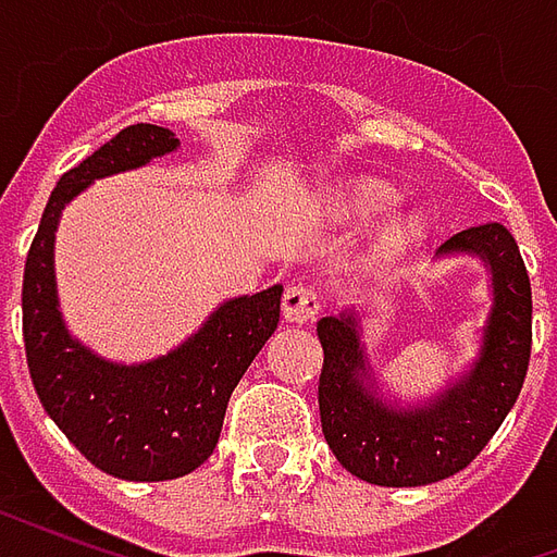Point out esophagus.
<instances>
[{"instance_id":"obj_1","label":"esophagus","mask_w":557,"mask_h":557,"mask_svg":"<svg viewBox=\"0 0 557 557\" xmlns=\"http://www.w3.org/2000/svg\"><path fill=\"white\" fill-rule=\"evenodd\" d=\"M319 292L310 283H292L286 295H283V315H286V322L292 325H307V322H313L315 313H319Z\"/></svg>"}]
</instances>
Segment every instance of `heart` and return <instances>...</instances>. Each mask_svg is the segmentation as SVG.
Instances as JSON below:
<instances>
[{"label":"heart","instance_id":"obj_1","mask_svg":"<svg viewBox=\"0 0 557 557\" xmlns=\"http://www.w3.org/2000/svg\"><path fill=\"white\" fill-rule=\"evenodd\" d=\"M339 211H346L349 218H375V214H385L391 208L397 206V190L387 187L373 178H361V182H351L343 194L337 196ZM420 223L418 218H399L394 220L385 230V235L379 238V256L382 259H394L403 250H409L411 244L418 242Z\"/></svg>","mask_w":557,"mask_h":557}]
</instances>
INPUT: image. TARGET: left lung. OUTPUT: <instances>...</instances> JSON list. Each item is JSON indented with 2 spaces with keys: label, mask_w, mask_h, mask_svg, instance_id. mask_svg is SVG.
I'll use <instances>...</instances> for the list:
<instances>
[{
  "label": "left lung",
  "mask_w": 557,
  "mask_h": 557,
  "mask_svg": "<svg viewBox=\"0 0 557 557\" xmlns=\"http://www.w3.org/2000/svg\"><path fill=\"white\" fill-rule=\"evenodd\" d=\"M478 256L492 274V310L471 370L418 406L385 403L361 343L358 313L319 319L325 351L319 414L339 466L375 486H426L486 447L522 391L531 358V280L502 223L456 232L435 256Z\"/></svg>",
  "instance_id": "obj_1"
}]
</instances>
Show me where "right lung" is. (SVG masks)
Listing matches in <instances>:
<instances>
[{"instance_id":"add662e5","label":"right lung","mask_w":557,"mask_h":557,"mask_svg":"<svg viewBox=\"0 0 557 557\" xmlns=\"http://www.w3.org/2000/svg\"><path fill=\"white\" fill-rule=\"evenodd\" d=\"M182 146L170 127L131 125L67 170L44 208L23 271V343L32 385L67 442L107 474L172 480L214 454L232 391L280 322L283 286L223 301L206 325L146 363L98 358L65 327L53 244L62 208L95 178L137 170Z\"/></svg>"}]
</instances>
